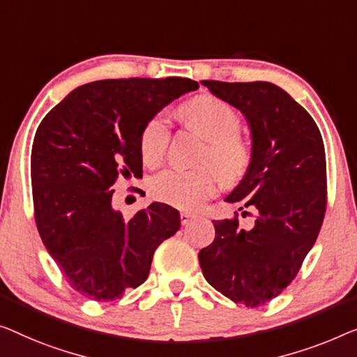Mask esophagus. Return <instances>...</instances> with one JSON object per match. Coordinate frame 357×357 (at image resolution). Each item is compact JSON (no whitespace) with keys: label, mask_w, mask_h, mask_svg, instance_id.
I'll list each match as a JSON object with an SVG mask.
<instances>
[{"label":"esophagus","mask_w":357,"mask_h":357,"mask_svg":"<svg viewBox=\"0 0 357 357\" xmlns=\"http://www.w3.org/2000/svg\"><path fill=\"white\" fill-rule=\"evenodd\" d=\"M194 215H190V213H181V225H183V226H188L189 225V222L190 221H192L194 220Z\"/></svg>","instance_id":"1"}]
</instances>
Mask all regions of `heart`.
<instances>
[{"label":"heart","instance_id":"b5f03b06","mask_svg":"<svg viewBox=\"0 0 357 357\" xmlns=\"http://www.w3.org/2000/svg\"><path fill=\"white\" fill-rule=\"evenodd\" d=\"M181 116L210 142L205 160L215 169L222 184H237L252 160L245 141L236 135L241 125L237 112L216 96L202 94L179 109ZM169 141V126L163 115H155L141 135V153L147 165H158ZM158 202L181 210H195L215 194L216 178L208 169H167L151 183Z\"/></svg>","mask_w":357,"mask_h":357}]
</instances>
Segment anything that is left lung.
I'll return each mask as SVG.
<instances>
[{
  "mask_svg": "<svg viewBox=\"0 0 357 357\" xmlns=\"http://www.w3.org/2000/svg\"><path fill=\"white\" fill-rule=\"evenodd\" d=\"M204 86L245 116L252 160L226 202L242 216L255 213L250 229L238 220L213 221L215 241L202 248L205 279L234 303L257 307L295 279L314 245L327 204L326 151L312 116L289 93L269 82Z\"/></svg>",
  "mask_w": 357,
  "mask_h": 357,
  "instance_id": "obj_1",
  "label": "left lung"
}]
</instances>
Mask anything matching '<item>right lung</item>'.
I'll use <instances>...</instances> for the list:
<instances>
[{
    "label": "right lung",
    "mask_w": 357,
    "mask_h": 357,
    "mask_svg": "<svg viewBox=\"0 0 357 357\" xmlns=\"http://www.w3.org/2000/svg\"><path fill=\"white\" fill-rule=\"evenodd\" d=\"M199 83L189 78L99 79L73 89L47 114L31 147L35 221L68 284L112 301L147 279L153 252L181 226L153 202L130 220L112 206L120 174L141 173V135L165 105Z\"/></svg>",
    "instance_id": "obj_1"
}]
</instances>
